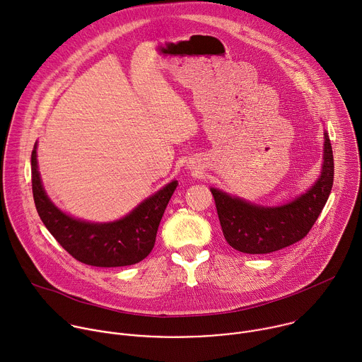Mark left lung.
<instances>
[{
    "mask_svg": "<svg viewBox=\"0 0 362 362\" xmlns=\"http://www.w3.org/2000/svg\"><path fill=\"white\" fill-rule=\"evenodd\" d=\"M324 165L318 180L303 194L282 206H259L212 187L226 242L243 253H271L296 243L311 230L329 197L334 183V156L324 133Z\"/></svg>",
    "mask_w": 362,
    "mask_h": 362,
    "instance_id": "8db88e82",
    "label": "left lung"
}]
</instances>
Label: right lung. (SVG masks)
<instances>
[{
  "mask_svg": "<svg viewBox=\"0 0 362 362\" xmlns=\"http://www.w3.org/2000/svg\"><path fill=\"white\" fill-rule=\"evenodd\" d=\"M31 182L37 212L49 233L74 259L100 268L127 267L144 259L177 186V180L170 182L116 222L91 223L69 216L49 200L38 172L37 144L31 153Z\"/></svg>",
  "mask_w": 362,
  "mask_h": 362,
  "instance_id": "obj_1",
  "label": "right lung"
}]
</instances>
